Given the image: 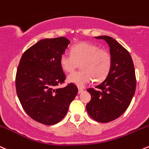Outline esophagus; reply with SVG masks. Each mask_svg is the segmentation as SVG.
Here are the masks:
<instances>
[{
  "label": "esophagus",
  "mask_w": 149,
  "mask_h": 149,
  "mask_svg": "<svg viewBox=\"0 0 149 149\" xmlns=\"http://www.w3.org/2000/svg\"><path fill=\"white\" fill-rule=\"evenodd\" d=\"M84 91V89L83 88H81V87H79V94H80V93H81L82 92H83Z\"/></svg>",
  "instance_id": "1"
}]
</instances>
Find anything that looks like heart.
<instances>
[{"label": "heart", "instance_id": "obj_1", "mask_svg": "<svg viewBox=\"0 0 149 149\" xmlns=\"http://www.w3.org/2000/svg\"><path fill=\"white\" fill-rule=\"evenodd\" d=\"M60 64L68 73L74 71L81 64L82 70L69 75L68 81L83 87L94 79L96 82L103 81L109 74L112 60L108 50L92 43L81 42L72 47L70 54L63 53L60 56Z\"/></svg>", "mask_w": 149, "mask_h": 149}]
</instances>
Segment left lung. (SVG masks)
I'll use <instances>...</instances> for the list:
<instances>
[{
    "mask_svg": "<svg viewBox=\"0 0 149 149\" xmlns=\"http://www.w3.org/2000/svg\"><path fill=\"white\" fill-rule=\"evenodd\" d=\"M95 38L108 44L112 65L109 74L99 85L87 89L91 100L86 108L94 120L106 123L117 119L127 109L135 92L136 77L132 57L126 49L109 36Z\"/></svg>",
    "mask_w": 149,
    "mask_h": 149,
    "instance_id": "8db88e82",
    "label": "left lung"
}]
</instances>
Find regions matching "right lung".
Returning a JSON list of instances; mask_svg holds the SVG:
<instances>
[{
    "label": "right lung",
    "instance_id": "add662e5",
    "mask_svg": "<svg viewBox=\"0 0 149 149\" xmlns=\"http://www.w3.org/2000/svg\"><path fill=\"white\" fill-rule=\"evenodd\" d=\"M69 44L65 37L42 39L20 59L15 79L17 96L26 113L39 123L60 122L78 93L73 83L57 89L66 79L60 58Z\"/></svg>",
    "mask_w": 149,
    "mask_h": 149
}]
</instances>
